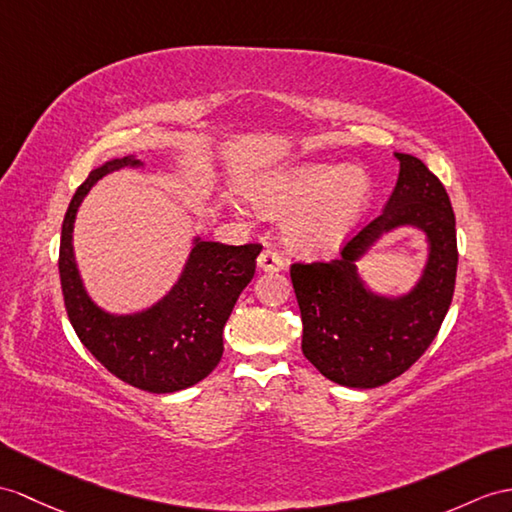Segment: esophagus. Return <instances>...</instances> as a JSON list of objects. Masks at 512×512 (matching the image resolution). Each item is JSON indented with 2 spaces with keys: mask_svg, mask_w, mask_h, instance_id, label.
I'll use <instances>...</instances> for the list:
<instances>
[{
  "mask_svg": "<svg viewBox=\"0 0 512 512\" xmlns=\"http://www.w3.org/2000/svg\"><path fill=\"white\" fill-rule=\"evenodd\" d=\"M258 269L260 271H282L284 258L278 252H273V249H265V252L258 256Z\"/></svg>",
  "mask_w": 512,
  "mask_h": 512,
  "instance_id": "34e87169",
  "label": "esophagus"
}]
</instances>
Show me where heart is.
I'll list each match as a JSON object with an SVG mask.
<instances>
[{"label": "heart", "instance_id": "heart-1", "mask_svg": "<svg viewBox=\"0 0 512 512\" xmlns=\"http://www.w3.org/2000/svg\"><path fill=\"white\" fill-rule=\"evenodd\" d=\"M254 206L269 217L293 215L286 239L299 252H330L365 217L371 182L363 171L334 162L284 169L258 182Z\"/></svg>", "mask_w": 512, "mask_h": 512}]
</instances>
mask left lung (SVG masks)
Wrapping results in <instances>:
<instances>
[{
  "label": "left lung",
  "mask_w": 512,
  "mask_h": 512,
  "mask_svg": "<svg viewBox=\"0 0 512 512\" xmlns=\"http://www.w3.org/2000/svg\"><path fill=\"white\" fill-rule=\"evenodd\" d=\"M400 176L382 215L360 230L332 263L293 265L302 313V352L328 380L376 389L419 360L450 310L456 284V219L439 178L410 154L395 152ZM424 232L427 265L402 294L371 290L357 263L386 233Z\"/></svg>",
  "instance_id": "obj_1"
}]
</instances>
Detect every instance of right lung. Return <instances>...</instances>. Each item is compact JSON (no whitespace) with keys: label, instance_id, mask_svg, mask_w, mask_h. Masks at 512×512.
<instances>
[{"label":"right lung","instance_id":"right-lung-1","mask_svg":"<svg viewBox=\"0 0 512 512\" xmlns=\"http://www.w3.org/2000/svg\"><path fill=\"white\" fill-rule=\"evenodd\" d=\"M141 169L134 154L106 160L73 195L62 221L60 284L78 339L112 376L147 393H176L202 382L223 354V328L241 291L252 282L263 245H226L193 236L176 284L156 304L115 315L95 304L82 282L73 226L84 197L119 169Z\"/></svg>","mask_w":512,"mask_h":512}]
</instances>
